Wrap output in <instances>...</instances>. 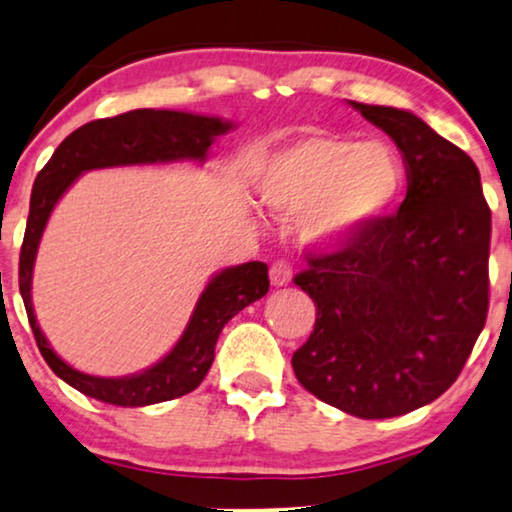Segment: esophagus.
I'll list each match as a JSON object with an SVG mask.
<instances>
[{
	"label": "esophagus",
	"instance_id": "1",
	"mask_svg": "<svg viewBox=\"0 0 512 512\" xmlns=\"http://www.w3.org/2000/svg\"><path fill=\"white\" fill-rule=\"evenodd\" d=\"M291 279H293V270H291V265L286 263V261H277L270 268V282H272V286H286V284H291Z\"/></svg>",
	"mask_w": 512,
	"mask_h": 512
}]
</instances>
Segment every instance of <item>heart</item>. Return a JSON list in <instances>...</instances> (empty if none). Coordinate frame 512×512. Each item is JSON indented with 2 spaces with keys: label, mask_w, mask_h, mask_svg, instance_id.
<instances>
[{
  "label": "heart",
  "mask_w": 512,
  "mask_h": 512,
  "mask_svg": "<svg viewBox=\"0 0 512 512\" xmlns=\"http://www.w3.org/2000/svg\"><path fill=\"white\" fill-rule=\"evenodd\" d=\"M403 172L382 144L310 132L265 160L258 198L272 214H303L305 240L321 249L347 247L382 221L401 193Z\"/></svg>",
  "instance_id": "obj_1"
}]
</instances>
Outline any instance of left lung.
I'll list each match as a JSON object with an SVG mask.
<instances>
[{
    "label": "left lung",
    "instance_id": "1",
    "mask_svg": "<svg viewBox=\"0 0 512 512\" xmlns=\"http://www.w3.org/2000/svg\"><path fill=\"white\" fill-rule=\"evenodd\" d=\"M401 151L408 193L359 240L310 256L296 275L317 305L293 354L303 387L361 419L436 401L485 328L492 212L459 146L405 109L349 102Z\"/></svg>",
    "mask_w": 512,
    "mask_h": 512
}]
</instances>
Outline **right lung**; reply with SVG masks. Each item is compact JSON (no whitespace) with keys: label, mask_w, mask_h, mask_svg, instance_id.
<instances>
[{"label":"right lung","mask_w":512,"mask_h":512,"mask_svg":"<svg viewBox=\"0 0 512 512\" xmlns=\"http://www.w3.org/2000/svg\"><path fill=\"white\" fill-rule=\"evenodd\" d=\"M230 128L233 123L214 116L167 109H135L128 114L81 125L55 149L53 158L37 174L23 249H20L18 284L39 352L53 373L69 387L102 403L121 405V408H142V405L191 394L212 368L214 347L223 326L237 312L268 293V265L261 261H249L216 272L195 303V310L177 345L151 368L125 377H97L72 368L53 352L34 317L32 272L41 235H44L53 207L83 172L121 165L177 163V160L205 163L209 146Z\"/></svg>","instance_id":"1"}]
</instances>
